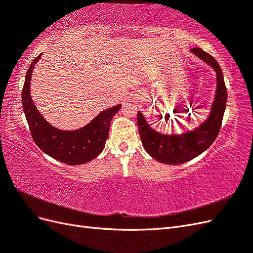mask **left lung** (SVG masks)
<instances>
[{
	"mask_svg": "<svg viewBox=\"0 0 253 253\" xmlns=\"http://www.w3.org/2000/svg\"><path fill=\"white\" fill-rule=\"evenodd\" d=\"M190 51L215 73L216 88L207 118L191 131L166 134L153 128L141 112L137 113V125L144 150L151 157L166 165L185 164L208 149L218 135L226 109L227 90L218 63L201 48L195 47Z\"/></svg>",
	"mask_w": 253,
	"mask_h": 253,
	"instance_id": "obj_1",
	"label": "left lung"
}]
</instances>
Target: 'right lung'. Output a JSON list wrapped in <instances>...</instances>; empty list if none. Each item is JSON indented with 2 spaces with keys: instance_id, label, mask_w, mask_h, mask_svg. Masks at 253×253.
I'll return each instance as SVG.
<instances>
[{
  "instance_id": "add662e5",
  "label": "right lung",
  "mask_w": 253,
  "mask_h": 253,
  "mask_svg": "<svg viewBox=\"0 0 253 253\" xmlns=\"http://www.w3.org/2000/svg\"><path fill=\"white\" fill-rule=\"evenodd\" d=\"M40 53L30 64L22 89V103L30 133L36 144L45 154L59 162L79 166L95 159L105 147L111 121L120 110L117 104L99 113L87 125L77 129H61L51 126L38 111L30 96V80Z\"/></svg>"
}]
</instances>
